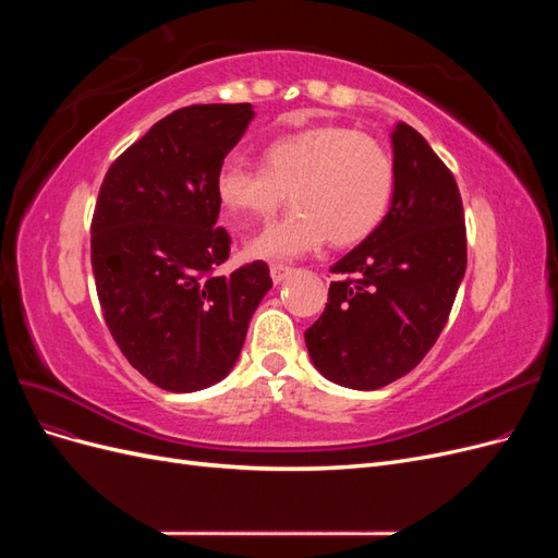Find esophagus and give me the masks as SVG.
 Segmentation results:
<instances>
[{
	"label": "esophagus",
	"instance_id": "34e87169",
	"mask_svg": "<svg viewBox=\"0 0 558 558\" xmlns=\"http://www.w3.org/2000/svg\"><path fill=\"white\" fill-rule=\"evenodd\" d=\"M291 275V267H286V265H279V263H275V265H269V277H272V281L275 283H281L286 277Z\"/></svg>",
	"mask_w": 558,
	"mask_h": 558
}]
</instances>
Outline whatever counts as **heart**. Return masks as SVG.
Listing matches in <instances>:
<instances>
[{"label": "heart", "instance_id": "heart-1", "mask_svg": "<svg viewBox=\"0 0 558 558\" xmlns=\"http://www.w3.org/2000/svg\"><path fill=\"white\" fill-rule=\"evenodd\" d=\"M396 185L393 158L384 144L344 125L286 134L263 150L260 170L226 160L216 195L240 226L272 216L289 193L291 211L248 242V256L289 260L318 248L367 240L388 211Z\"/></svg>", "mask_w": 558, "mask_h": 558}]
</instances>
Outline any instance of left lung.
<instances>
[{
  "instance_id": "left-lung-1",
  "label": "left lung",
  "mask_w": 558,
  "mask_h": 558,
  "mask_svg": "<svg viewBox=\"0 0 558 558\" xmlns=\"http://www.w3.org/2000/svg\"><path fill=\"white\" fill-rule=\"evenodd\" d=\"M391 140V209L330 267L340 279L305 330L318 373L361 391L424 361L447 326L468 263L463 202L449 167L408 123H398Z\"/></svg>"
}]
</instances>
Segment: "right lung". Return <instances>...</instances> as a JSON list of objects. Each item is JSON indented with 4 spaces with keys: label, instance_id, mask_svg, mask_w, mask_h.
I'll use <instances>...</instances> for the list:
<instances>
[{
    "label": "right lung",
    "instance_id": "1",
    "mask_svg": "<svg viewBox=\"0 0 558 558\" xmlns=\"http://www.w3.org/2000/svg\"><path fill=\"white\" fill-rule=\"evenodd\" d=\"M251 118L246 102L177 109L125 148L99 185L90 223L99 307L130 365L165 391L221 381L272 289L263 260L216 275L232 242L216 226V174Z\"/></svg>",
    "mask_w": 558,
    "mask_h": 558
}]
</instances>
